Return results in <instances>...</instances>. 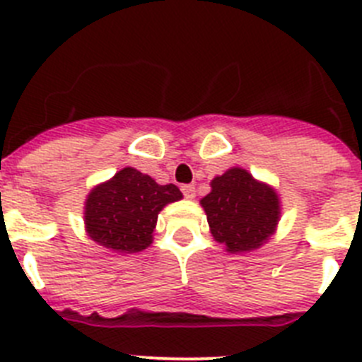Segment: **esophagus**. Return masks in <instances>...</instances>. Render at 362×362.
<instances>
[{
  "label": "esophagus",
  "mask_w": 362,
  "mask_h": 362,
  "mask_svg": "<svg viewBox=\"0 0 362 362\" xmlns=\"http://www.w3.org/2000/svg\"><path fill=\"white\" fill-rule=\"evenodd\" d=\"M181 190H183V196L187 199H194L196 197V187L194 185H185V187H181Z\"/></svg>",
  "instance_id": "1"
}]
</instances>
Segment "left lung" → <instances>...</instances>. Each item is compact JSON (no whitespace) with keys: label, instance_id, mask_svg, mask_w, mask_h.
Wrapping results in <instances>:
<instances>
[{"label":"left lung","instance_id":"8db88e82","mask_svg":"<svg viewBox=\"0 0 362 362\" xmlns=\"http://www.w3.org/2000/svg\"><path fill=\"white\" fill-rule=\"evenodd\" d=\"M210 194L199 201L210 233L228 254L257 250L276 233L281 199L276 188L232 166L210 181Z\"/></svg>","mask_w":362,"mask_h":362}]
</instances>
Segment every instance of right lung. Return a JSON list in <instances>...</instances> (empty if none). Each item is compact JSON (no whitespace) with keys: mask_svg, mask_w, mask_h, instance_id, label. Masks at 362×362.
Wrapping results in <instances>:
<instances>
[{"mask_svg":"<svg viewBox=\"0 0 362 362\" xmlns=\"http://www.w3.org/2000/svg\"><path fill=\"white\" fill-rule=\"evenodd\" d=\"M179 199L183 194L175 185H159L124 166L88 192L83 212L86 235L116 254L141 252L152 245L159 212Z\"/></svg>","mask_w":362,"mask_h":362,"instance_id":"right-lung-1","label":"right lung"}]
</instances>
